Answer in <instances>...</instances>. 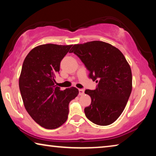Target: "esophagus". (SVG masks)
Wrapping results in <instances>:
<instances>
[{
  "instance_id": "obj_1",
  "label": "esophagus",
  "mask_w": 156,
  "mask_h": 156,
  "mask_svg": "<svg viewBox=\"0 0 156 156\" xmlns=\"http://www.w3.org/2000/svg\"><path fill=\"white\" fill-rule=\"evenodd\" d=\"M78 91H79V95L82 96L84 94V91H84V90H83V89H79Z\"/></svg>"
}]
</instances>
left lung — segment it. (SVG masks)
I'll return each mask as SVG.
<instances>
[{"instance_id":"left-lung-1","label":"left lung","mask_w":156,"mask_h":156,"mask_svg":"<svg viewBox=\"0 0 156 156\" xmlns=\"http://www.w3.org/2000/svg\"><path fill=\"white\" fill-rule=\"evenodd\" d=\"M70 53L80 59L90 78L98 83L94 90L85 91L91 99L90 105L84 110L85 116L96 125L115 122L132 91L131 69L124 55L116 47L101 41L75 44Z\"/></svg>"}]
</instances>
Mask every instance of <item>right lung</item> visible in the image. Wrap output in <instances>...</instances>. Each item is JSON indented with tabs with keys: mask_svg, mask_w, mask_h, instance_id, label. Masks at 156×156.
I'll return each instance as SVG.
<instances>
[{
	"mask_svg": "<svg viewBox=\"0 0 156 156\" xmlns=\"http://www.w3.org/2000/svg\"><path fill=\"white\" fill-rule=\"evenodd\" d=\"M71 46L53 44L37 46L22 66L19 84L25 108L34 122L47 129L65 123L69 103L79 93L76 87L62 91L55 85L61 61Z\"/></svg>",
	"mask_w": 156,
	"mask_h": 156,
	"instance_id": "add662e5",
	"label": "right lung"
}]
</instances>
